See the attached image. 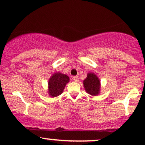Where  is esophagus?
I'll return each instance as SVG.
<instances>
[{
	"label": "esophagus",
	"instance_id": "1",
	"mask_svg": "<svg viewBox=\"0 0 145 145\" xmlns=\"http://www.w3.org/2000/svg\"><path fill=\"white\" fill-rule=\"evenodd\" d=\"M73 79H74V80L75 81V82H78V80H79V76H74Z\"/></svg>",
	"mask_w": 145,
	"mask_h": 145
}]
</instances>
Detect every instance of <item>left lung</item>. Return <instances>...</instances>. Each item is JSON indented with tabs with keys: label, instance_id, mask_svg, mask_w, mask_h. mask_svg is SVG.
I'll use <instances>...</instances> for the list:
<instances>
[{
	"label": "left lung",
	"instance_id": "left-lung-1",
	"mask_svg": "<svg viewBox=\"0 0 145 145\" xmlns=\"http://www.w3.org/2000/svg\"><path fill=\"white\" fill-rule=\"evenodd\" d=\"M83 85L86 92L91 95L97 96L100 93V80L94 73H88L87 76L83 81Z\"/></svg>",
	"mask_w": 145,
	"mask_h": 145
}]
</instances>
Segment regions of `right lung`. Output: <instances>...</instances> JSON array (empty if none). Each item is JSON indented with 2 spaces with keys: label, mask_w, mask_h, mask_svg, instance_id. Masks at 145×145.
Returning a JSON list of instances; mask_svg holds the SVG:
<instances>
[{
  "label": "right lung",
  "mask_w": 145,
  "mask_h": 145,
  "mask_svg": "<svg viewBox=\"0 0 145 145\" xmlns=\"http://www.w3.org/2000/svg\"><path fill=\"white\" fill-rule=\"evenodd\" d=\"M69 82V76L62 73L56 72L48 80V95L52 97H57L64 91L66 84Z\"/></svg>",
  "instance_id": "right-lung-1"
}]
</instances>
